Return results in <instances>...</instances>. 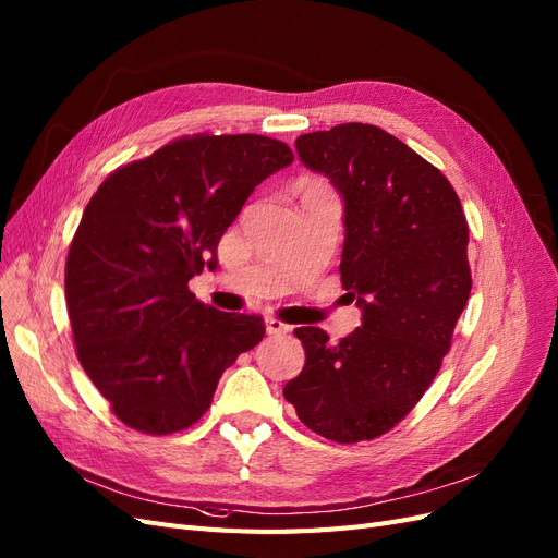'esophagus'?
I'll use <instances>...</instances> for the list:
<instances>
[{
  "mask_svg": "<svg viewBox=\"0 0 558 558\" xmlns=\"http://www.w3.org/2000/svg\"><path fill=\"white\" fill-rule=\"evenodd\" d=\"M266 331L274 333V337H280V333L290 331V325H284L278 317H266Z\"/></svg>",
  "mask_w": 558,
  "mask_h": 558,
  "instance_id": "1",
  "label": "esophagus"
}]
</instances>
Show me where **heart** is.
<instances>
[{
	"label": "heart",
	"instance_id": "obj_1",
	"mask_svg": "<svg viewBox=\"0 0 558 558\" xmlns=\"http://www.w3.org/2000/svg\"><path fill=\"white\" fill-rule=\"evenodd\" d=\"M296 189L301 191V194H306V191H315V189H325L320 182L317 180H313V178H301L299 182H296Z\"/></svg>",
	"mask_w": 558,
	"mask_h": 558
}]
</instances>
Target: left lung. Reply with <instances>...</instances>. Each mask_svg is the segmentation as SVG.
Here are the masks:
<instances>
[{
	"mask_svg": "<svg viewBox=\"0 0 558 558\" xmlns=\"http://www.w3.org/2000/svg\"><path fill=\"white\" fill-rule=\"evenodd\" d=\"M296 151L345 201L339 270L362 327L337 343L294 329L306 364L282 395L325 439H376L418 404L449 353L472 290L468 219L441 170L378 125L299 135Z\"/></svg>",
	"mask_w": 558,
	"mask_h": 558,
	"instance_id": "left-lung-1",
	"label": "left lung"
}]
</instances>
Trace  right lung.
Masks as SVG:
<instances>
[{"label": "right lung", "mask_w": 558, "mask_h": 558, "mask_svg": "<svg viewBox=\"0 0 558 558\" xmlns=\"http://www.w3.org/2000/svg\"><path fill=\"white\" fill-rule=\"evenodd\" d=\"M294 161L266 135L196 133L117 168L95 191L65 262L76 357L114 416L172 435L208 411L235 357L266 325L201 304L189 280L268 174Z\"/></svg>", "instance_id": "right-lung-1"}]
</instances>
